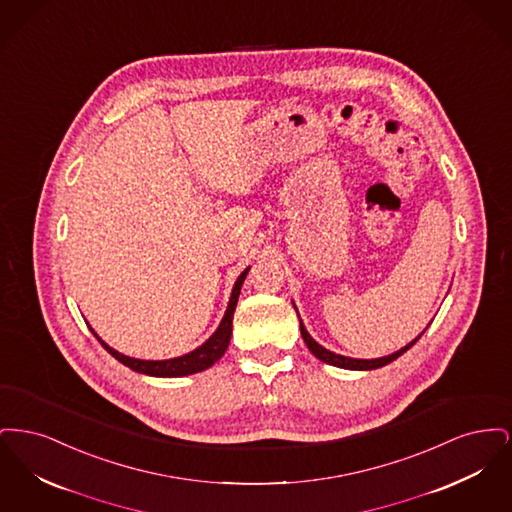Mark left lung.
Masks as SVG:
<instances>
[{
    "instance_id": "1",
    "label": "left lung",
    "mask_w": 512,
    "mask_h": 512,
    "mask_svg": "<svg viewBox=\"0 0 512 512\" xmlns=\"http://www.w3.org/2000/svg\"><path fill=\"white\" fill-rule=\"evenodd\" d=\"M299 317V315H297ZM299 328H301V338L303 341L307 343V347H309V351L320 359V361H324V363H328V365L332 366H340V368H349V370H372V368H380V366L390 365L391 361H395L397 357H401L405 351H409L411 347H413L416 341L420 340V336L424 334H420L416 340L411 341L409 345H405L403 349H399L397 353H391L388 357H380V359H349V357H343V355H336V353H332V351H328V349H324L322 345H318L317 341L313 340L311 336H309V332L305 330V326H303V322H301V318H299Z\"/></svg>"
}]
</instances>
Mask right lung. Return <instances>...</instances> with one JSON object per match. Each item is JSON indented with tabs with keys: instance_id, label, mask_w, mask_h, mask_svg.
I'll return each instance as SVG.
<instances>
[{
	"instance_id": "1",
	"label": "right lung",
	"mask_w": 512,
	"mask_h": 512,
	"mask_svg": "<svg viewBox=\"0 0 512 512\" xmlns=\"http://www.w3.org/2000/svg\"><path fill=\"white\" fill-rule=\"evenodd\" d=\"M249 268H245L244 272L240 274V278L236 280L234 284V290L230 295V303H228V309L224 313V318L217 328V332L205 341L201 347H197L192 353L184 355V357H178V359H169V361H140V359H132V357H126L121 355L119 351L111 349L105 341H101L98 338V334L92 330V334L98 338L99 343L124 366L136 370V372H142L147 376H159V378H176V376H188V374H195V372H201L205 368L217 363L220 357L224 355L228 343H230V336H232V317H234V311H236V305H238V297H240V290H242V284H244L245 276H247Z\"/></svg>"
}]
</instances>
